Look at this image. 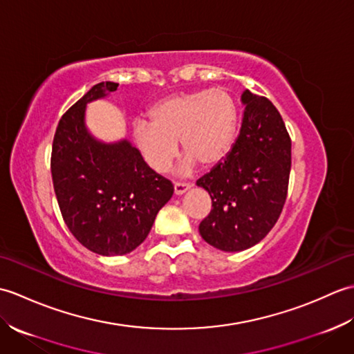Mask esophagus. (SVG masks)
<instances>
[{
    "mask_svg": "<svg viewBox=\"0 0 354 354\" xmlns=\"http://www.w3.org/2000/svg\"><path fill=\"white\" fill-rule=\"evenodd\" d=\"M192 187L190 183H175V194L176 196H181L187 190Z\"/></svg>",
    "mask_w": 354,
    "mask_h": 354,
    "instance_id": "1",
    "label": "esophagus"
}]
</instances>
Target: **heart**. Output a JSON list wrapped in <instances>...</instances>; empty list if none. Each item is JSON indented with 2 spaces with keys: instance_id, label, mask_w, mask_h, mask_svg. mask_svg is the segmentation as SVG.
Instances as JSON below:
<instances>
[{
  "instance_id": "heart-1",
  "label": "heart",
  "mask_w": 354,
  "mask_h": 354,
  "mask_svg": "<svg viewBox=\"0 0 354 354\" xmlns=\"http://www.w3.org/2000/svg\"><path fill=\"white\" fill-rule=\"evenodd\" d=\"M150 122L137 120L132 138L150 169L164 173L178 155V138L185 152L183 171L198 162L213 165L232 147L237 129V106L223 88L194 89L156 102Z\"/></svg>"
}]
</instances>
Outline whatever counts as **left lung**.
Returning a JSON list of instances; mask_svg holds the SVG:
<instances>
[{
  "label": "left lung",
  "instance_id": "obj_1",
  "mask_svg": "<svg viewBox=\"0 0 354 354\" xmlns=\"http://www.w3.org/2000/svg\"><path fill=\"white\" fill-rule=\"evenodd\" d=\"M242 129L225 160L196 184L212 198L199 225L207 243L234 252L259 243L274 228L288 198L292 141L269 99L246 91Z\"/></svg>",
  "mask_w": 354,
  "mask_h": 354
}]
</instances>
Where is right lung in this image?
<instances>
[{
  "mask_svg": "<svg viewBox=\"0 0 354 354\" xmlns=\"http://www.w3.org/2000/svg\"><path fill=\"white\" fill-rule=\"evenodd\" d=\"M94 85L59 120L51 149V178L66 227L89 251L123 255L145 242L173 184L126 140L104 145L85 127L86 103L115 91Z\"/></svg>",
  "mask_w": 354,
  "mask_h": 354,
  "instance_id": "1",
  "label": "right lung"
}]
</instances>
